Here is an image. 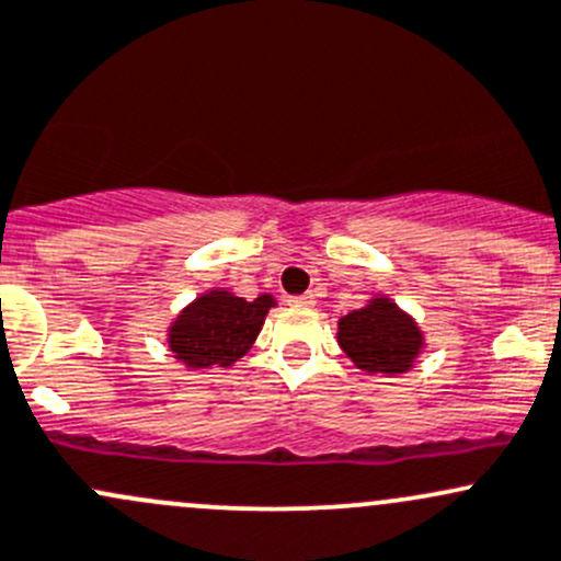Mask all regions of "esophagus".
<instances>
[{"mask_svg": "<svg viewBox=\"0 0 561 561\" xmlns=\"http://www.w3.org/2000/svg\"><path fill=\"white\" fill-rule=\"evenodd\" d=\"M314 304H317L314 293H306V296L290 298V306H296V309H311V306H314Z\"/></svg>", "mask_w": 561, "mask_h": 561, "instance_id": "1", "label": "esophagus"}]
</instances>
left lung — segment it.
I'll return each mask as SVG.
<instances>
[{"label": "left lung", "mask_w": 561, "mask_h": 561, "mask_svg": "<svg viewBox=\"0 0 561 561\" xmlns=\"http://www.w3.org/2000/svg\"><path fill=\"white\" fill-rule=\"evenodd\" d=\"M339 346L365 374L398 376L414 368L424 333L392 298L376 296L339 320Z\"/></svg>", "instance_id": "8db88e82"}]
</instances>
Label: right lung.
<instances>
[{
	"label": "right lung",
	"instance_id": "1",
	"mask_svg": "<svg viewBox=\"0 0 561 561\" xmlns=\"http://www.w3.org/2000/svg\"><path fill=\"white\" fill-rule=\"evenodd\" d=\"M271 306L268 293L247 300L222 287L206 290L169 325V350L191 370L228 368L252 350Z\"/></svg>",
	"mask_w": 561,
	"mask_h": 561
}]
</instances>
